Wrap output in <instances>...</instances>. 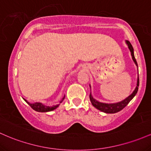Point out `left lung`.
Here are the masks:
<instances>
[{"label": "left lung", "instance_id": "left-lung-1", "mask_svg": "<svg viewBox=\"0 0 151 151\" xmlns=\"http://www.w3.org/2000/svg\"><path fill=\"white\" fill-rule=\"evenodd\" d=\"M126 43L128 45V48H129L130 51V54H131V57L132 59H133V62L135 63V65L137 66V68H138V63H137L136 60H135V56H134V52H133V48L132 46V45L130 44V43L128 40H126ZM138 86H139V77L138 76V78H137V84H136V87L133 92L132 93L130 96H128L126 98H125L124 100L123 101H120V102L118 103H101L99 102V101H96L95 98L93 97L92 94L90 93V100H91V102L92 103L93 106H94L95 108H97L98 110L99 111H102L103 113H116L121 111L122 109H123L129 103V102L134 98V96L136 95L137 92H138ZM90 88H91V85H90Z\"/></svg>", "mask_w": 151, "mask_h": 151}]
</instances>
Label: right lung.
I'll return each mask as SVG.
<instances>
[{
	"label": "right lung",
	"instance_id": "right-lung-1",
	"mask_svg": "<svg viewBox=\"0 0 151 151\" xmlns=\"http://www.w3.org/2000/svg\"><path fill=\"white\" fill-rule=\"evenodd\" d=\"M65 99V96H64V97L62 98L61 100L60 101V103H61L63 101V100ZM23 100L28 103V105L33 108V110L35 111H37V112H40V113H45V112H50V111H53V110L56 109V108L58 107L59 105H60V103L59 104H57V105H54V106H45V105L43 104L42 103H38V102H36V103H30L28 102L27 100H25L23 98Z\"/></svg>",
	"mask_w": 151,
	"mask_h": 151
}]
</instances>
